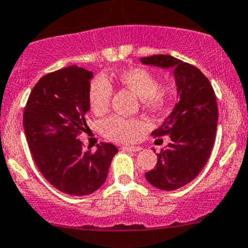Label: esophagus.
<instances>
[{"instance_id":"1","label":"esophagus","mask_w":248,"mask_h":248,"mask_svg":"<svg viewBox=\"0 0 248 248\" xmlns=\"http://www.w3.org/2000/svg\"><path fill=\"white\" fill-rule=\"evenodd\" d=\"M122 150H124V151H131V152H138V151H140V150H141V147H139V146H122L121 147Z\"/></svg>"}]
</instances>
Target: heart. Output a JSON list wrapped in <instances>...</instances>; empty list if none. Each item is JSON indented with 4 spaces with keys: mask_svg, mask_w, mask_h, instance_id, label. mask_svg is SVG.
I'll use <instances>...</instances> for the list:
<instances>
[{
    "mask_svg": "<svg viewBox=\"0 0 248 248\" xmlns=\"http://www.w3.org/2000/svg\"><path fill=\"white\" fill-rule=\"evenodd\" d=\"M117 80L122 86L131 90L141 101L142 106L149 109L161 108L170 97L171 90L169 87L158 86L157 78L141 67L124 69L120 72ZM111 84L104 77H96L90 84L89 103L90 108L97 115L107 111L111 99ZM141 121L136 119L110 116L104 120L102 129L107 138L119 142L132 141L141 129Z\"/></svg>",
    "mask_w": 248,
    "mask_h": 248,
    "instance_id": "b5f03b06",
    "label": "heart"
}]
</instances>
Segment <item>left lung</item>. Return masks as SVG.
<instances>
[{"instance_id": "1", "label": "left lung", "mask_w": 248, "mask_h": 248, "mask_svg": "<svg viewBox=\"0 0 248 248\" xmlns=\"http://www.w3.org/2000/svg\"><path fill=\"white\" fill-rule=\"evenodd\" d=\"M142 64L170 68L177 87V103L154 137L169 136L170 142L157 155V164L145 172L162 191H174L191 182L206 164L215 144L218 120L216 96L201 69L170 55L140 59Z\"/></svg>"}]
</instances>
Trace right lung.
I'll return each instance as SVG.
<instances>
[{
	"mask_svg": "<svg viewBox=\"0 0 248 248\" xmlns=\"http://www.w3.org/2000/svg\"><path fill=\"white\" fill-rule=\"evenodd\" d=\"M93 73L69 66L42 77L24 110V129L32 157L47 182L71 196L93 193L106 181L117 147L109 142L85 151V131Z\"/></svg>",
	"mask_w": 248,
	"mask_h": 248,
	"instance_id": "add662e5",
	"label": "right lung"
}]
</instances>
